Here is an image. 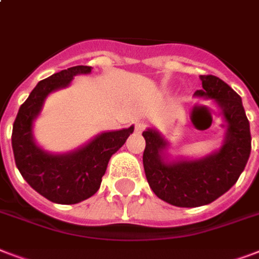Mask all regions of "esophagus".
<instances>
[{
    "mask_svg": "<svg viewBox=\"0 0 259 259\" xmlns=\"http://www.w3.org/2000/svg\"><path fill=\"white\" fill-rule=\"evenodd\" d=\"M146 127V122L144 121H137L136 123H134V130L137 132V133H141V132H144V129Z\"/></svg>",
    "mask_w": 259,
    "mask_h": 259,
    "instance_id": "34e87169",
    "label": "esophagus"
}]
</instances>
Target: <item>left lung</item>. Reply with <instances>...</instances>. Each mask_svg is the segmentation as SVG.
<instances>
[{"mask_svg": "<svg viewBox=\"0 0 259 259\" xmlns=\"http://www.w3.org/2000/svg\"><path fill=\"white\" fill-rule=\"evenodd\" d=\"M200 79L203 89L195 94L215 99L229 123L225 145L218 153L197 161L165 164L161 157L164 138L154 130L142 133L146 180L156 196L176 207H199L217 200L237 183L251 150L250 123L241 97L213 75H201Z\"/></svg>", "mask_w": 259, "mask_h": 259, "instance_id": "8db88e82", "label": "left lung"}]
</instances>
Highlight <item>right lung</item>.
<instances>
[{"instance_id": "obj_1", "label": "right lung", "mask_w": 259, "mask_h": 259, "mask_svg": "<svg viewBox=\"0 0 259 259\" xmlns=\"http://www.w3.org/2000/svg\"><path fill=\"white\" fill-rule=\"evenodd\" d=\"M91 67L75 66L42 79L18 110L12 132L14 161L32 188L59 204L86 200L101 187L110 157L125 144L134 127L98 136L82 149L64 156H52L34 145L32 122L51 91L66 87L75 75L89 74Z\"/></svg>"}]
</instances>
